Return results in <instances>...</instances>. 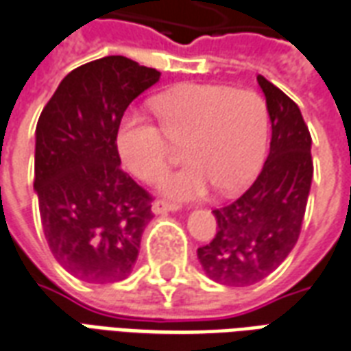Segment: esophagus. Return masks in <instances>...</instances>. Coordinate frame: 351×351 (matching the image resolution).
<instances>
[{
	"mask_svg": "<svg viewBox=\"0 0 351 351\" xmlns=\"http://www.w3.org/2000/svg\"><path fill=\"white\" fill-rule=\"evenodd\" d=\"M176 210H180V206L175 204V202H167V201L152 202V212H154V214H167V212H176Z\"/></svg>",
	"mask_w": 351,
	"mask_h": 351,
	"instance_id": "obj_1",
	"label": "esophagus"
}]
</instances>
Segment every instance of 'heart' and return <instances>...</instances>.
<instances>
[{
    "instance_id": "b5f03b06",
    "label": "heart",
    "mask_w": 351,
    "mask_h": 351,
    "mask_svg": "<svg viewBox=\"0 0 351 351\" xmlns=\"http://www.w3.org/2000/svg\"><path fill=\"white\" fill-rule=\"evenodd\" d=\"M158 124L137 111L123 117L117 149L124 165L154 182L173 162V145H184L189 163L162 182L173 199H199L245 188L258 173L268 141V106L258 93L228 85L184 83L152 100Z\"/></svg>"
}]
</instances>
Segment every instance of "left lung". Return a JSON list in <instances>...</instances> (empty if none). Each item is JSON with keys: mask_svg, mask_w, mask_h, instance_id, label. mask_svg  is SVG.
I'll return each mask as SVG.
<instances>
[{"mask_svg": "<svg viewBox=\"0 0 351 351\" xmlns=\"http://www.w3.org/2000/svg\"><path fill=\"white\" fill-rule=\"evenodd\" d=\"M271 141L268 160L251 188L214 215L217 230L197 256L210 279L249 287L268 277L294 249L313 182L311 134L298 104L264 76Z\"/></svg>", "mask_w": 351, "mask_h": 351, "instance_id": "obj_1", "label": "left lung"}]
</instances>
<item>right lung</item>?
<instances>
[{
  "instance_id": "add662e5",
  "label": "right lung",
  "mask_w": 351,
  "mask_h": 351,
  "mask_svg": "<svg viewBox=\"0 0 351 351\" xmlns=\"http://www.w3.org/2000/svg\"><path fill=\"white\" fill-rule=\"evenodd\" d=\"M158 80L128 57H102L64 76L40 113L33 188L44 236L82 281H123L137 261L152 197L121 169L117 130Z\"/></svg>"
}]
</instances>
